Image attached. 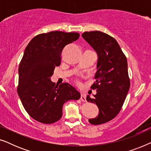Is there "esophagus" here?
<instances>
[{
  "instance_id": "obj_1",
  "label": "esophagus",
  "mask_w": 151,
  "mask_h": 151,
  "mask_svg": "<svg viewBox=\"0 0 151 151\" xmlns=\"http://www.w3.org/2000/svg\"><path fill=\"white\" fill-rule=\"evenodd\" d=\"M80 100L83 102H86V97H85V94H84L83 93H81V96H80Z\"/></svg>"
}]
</instances>
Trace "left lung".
Instances as JSON below:
<instances>
[{
  "label": "left lung",
  "mask_w": 151,
  "mask_h": 151,
  "mask_svg": "<svg viewBox=\"0 0 151 151\" xmlns=\"http://www.w3.org/2000/svg\"><path fill=\"white\" fill-rule=\"evenodd\" d=\"M82 38L98 54L93 98L86 96L88 102L96 104L99 114L88 122L94 125L111 120L120 111L130 88L128 63L125 55L115 38L99 31L86 32Z\"/></svg>",
  "instance_id": "obj_1"
}]
</instances>
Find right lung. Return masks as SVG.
Listing matches in <instances>:
<instances>
[{"label": "right lung", "instance_id": "add662e5", "mask_svg": "<svg viewBox=\"0 0 151 151\" xmlns=\"http://www.w3.org/2000/svg\"><path fill=\"white\" fill-rule=\"evenodd\" d=\"M79 37L78 33L54 31L35 36L27 46L18 68L17 91L25 111L36 121H58L63 104L80 98L71 84L55 85L51 80L55 67L60 65L64 48Z\"/></svg>", "mask_w": 151, "mask_h": 151}]
</instances>
